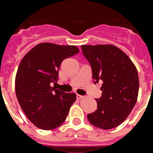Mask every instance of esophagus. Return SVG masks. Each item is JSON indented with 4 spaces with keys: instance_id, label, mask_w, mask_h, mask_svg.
<instances>
[{
    "instance_id": "1",
    "label": "esophagus",
    "mask_w": 153,
    "mask_h": 153,
    "mask_svg": "<svg viewBox=\"0 0 153 153\" xmlns=\"http://www.w3.org/2000/svg\"><path fill=\"white\" fill-rule=\"evenodd\" d=\"M83 97V96H82V95H79V94H76V98L77 99H82Z\"/></svg>"
}]
</instances>
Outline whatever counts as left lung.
<instances>
[{
  "instance_id": "8db88e82",
  "label": "left lung",
  "mask_w": 153,
  "mask_h": 153,
  "mask_svg": "<svg viewBox=\"0 0 153 153\" xmlns=\"http://www.w3.org/2000/svg\"><path fill=\"white\" fill-rule=\"evenodd\" d=\"M94 83L102 82L97 109L87 115L92 125L110 129L125 121L137 100L139 76L129 56L113 45H82Z\"/></svg>"
}]
</instances>
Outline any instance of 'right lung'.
Returning a JSON list of instances; mask_svg holds the SVG:
<instances>
[{
  "label": "right lung",
  "mask_w": 153,
  "mask_h": 153,
  "mask_svg": "<svg viewBox=\"0 0 153 153\" xmlns=\"http://www.w3.org/2000/svg\"><path fill=\"white\" fill-rule=\"evenodd\" d=\"M78 52L76 46L42 43L31 49L19 65L15 79L17 100L30 121L40 129L60 126L75 102V93L51 86L57 82L62 61Z\"/></svg>",
  "instance_id": "right-lung-1"
}]
</instances>
